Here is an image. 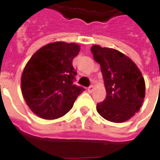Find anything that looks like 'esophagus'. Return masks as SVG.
Returning a JSON list of instances; mask_svg holds the SVG:
<instances>
[{
    "instance_id": "esophagus-1",
    "label": "esophagus",
    "mask_w": 160,
    "mask_h": 160,
    "mask_svg": "<svg viewBox=\"0 0 160 160\" xmlns=\"http://www.w3.org/2000/svg\"><path fill=\"white\" fill-rule=\"evenodd\" d=\"M93 88H94V87L92 86H92H90V87L87 88V91H88L89 92H92L93 91Z\"/></svg>"
}]
</instances>
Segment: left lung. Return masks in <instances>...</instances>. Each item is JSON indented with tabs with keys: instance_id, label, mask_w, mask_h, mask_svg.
I'll use <instances>...</instances> for the list:
<instances>
[{
	"instance_id": "obj_1",
	"label": "left lung",
	"mask_w": 160,
	"mask_h": 160,
	"mask_svg": "<svg viewBox=\"0 0 160 160\" xmlns=\"http://www.w3.org/2000/svg\"><path fill=\"white\" fill-rule=\"evenodd\" d=\"M94 60L99 63L106 89V98L97 104L102 118L123 122L140 111L145 98V80L137 66L117 49L93 45Z\"/></svg>"
}]
</instances>
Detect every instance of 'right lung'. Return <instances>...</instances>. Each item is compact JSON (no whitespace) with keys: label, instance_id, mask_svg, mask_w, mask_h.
I'll use <instances>...</instances> for the list:
<instances>
[{"label":"right lung","instance_id":"right-lung-1","mask_svg":"<svg viewBox=\"0 0 160 160\" xmlns=\"http://www.w3.org/2000/svg\"><path fill=\"white\" fill-rule=\"evenodd\" d=\"M79 52L77 43L55 42L38 49L26 65L21 76L23 97L39 118L62 117L84 92L73 83L77 73L73 59Z\"/></svg>","mask_w":160,"mask_h":160}]
</instances>
